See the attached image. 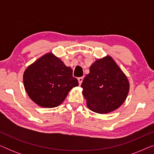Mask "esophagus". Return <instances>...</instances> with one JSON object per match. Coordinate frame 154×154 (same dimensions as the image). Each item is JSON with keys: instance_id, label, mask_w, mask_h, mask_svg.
Masks as SVG:
<instances>
[{"instance_id": "1", "label": "esophagus", "mask_w": 154, "mask_h": 154, "mask_svg": "<svg viewBox=\"0 0 154 154\" xmlns=\"http://www.w3.org/2000/svg\"><path fill=\"white\" fill-rule=\"evenodd\" d=\"M78 81H79V85H81V83H82V82H83V77H80V78H79V79H78Z\"/></svg>"}]
</instances>
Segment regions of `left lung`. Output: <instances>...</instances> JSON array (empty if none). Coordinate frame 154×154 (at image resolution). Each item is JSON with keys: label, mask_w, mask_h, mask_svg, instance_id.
Wrapping results in <instances>:
<instances>
[{"label": "left lung", "mask_w": 154, "mask_h": 154, "mask_svg": "<svg viewBox=\"0 0 154 154\" xmlns=\"http://www.w3.org/2000/svg\"><path fill=\"white\" fill-rule=\"evenodd\" d=\"M83 94L90 110L108 113L119 108L127 98L130 83L113 59L106 55L90 67L81 84Z\"/></svg>", "instance_id": "left-lung-1"}]
</instances>
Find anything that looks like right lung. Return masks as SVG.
Returning <instances> with one entry per match:
<instances>
[{
  "label": "right lung",
  "instance_id": "add662e5",
  "mask_svg": "<svg viewBox=\"0 0 154 154\" xmlns=\"http://www.w3.org/2000/svg\"><path fill=\"white\" fill-rule=\"evenodd\" d=\"M23 82L31 100L40 106L60 105L73 88L79 85L73 70L52 53H47L24 71Z\"/></svg>",
  "mask_w": 154,
  "mask_h": 154
}]
</instances>
